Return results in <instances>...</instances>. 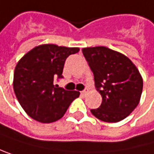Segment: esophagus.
Here are the masks:
<instances>
[{"instance_id":"34e87169","label":"esophagus","mask_w":154,"mask_h":154,"mask_svg":"<svg viewBox=\"0 0 154 154\" xmlns=\"http://www.w3.org/2000/svg\"><path fill=\"white\" fill-rule=\"evenodd\" d=\"M88 92V88H84V91H81V94H82V95H87Z\"/></svg>"}]
</instances>
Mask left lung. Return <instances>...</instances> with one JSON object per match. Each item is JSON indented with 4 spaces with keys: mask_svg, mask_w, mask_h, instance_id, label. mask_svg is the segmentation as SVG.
<instances>
[{
    "mask_svg": "<svg viewBox=\"0 0 154 154\" xmlns=\"http://www.w3.org/2000/svg\"><path fill=\"white\" fill-rule=\"evenodd\" d=\"M82 52L103 97L102 104L91 109V114L108 123L125 119L140 100L143 81L139 70L127 56L106 47L84 48Z\"/></svg>",
    "mask_w": 154,
    "mask_h": 154,
    "instance_id": "1",
    "label": "left lung"
}]
</instances>
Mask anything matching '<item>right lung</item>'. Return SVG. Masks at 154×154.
Returning a JSON list of instances; mask_svg holds the SVG:
<instances>
[{"mask_svg":"<svg viewBox=\"0 0 154 154\" xmlns=\"http://www.w3.org/2000/svg\"><path fill=\"white\" fill-rule=\"evenodd\" d=\"M79 48L54 44L39 45L17 63L14 74V91L22 108L40 123H51L66 114L73 100L79 96L75 91H66L54 85L63 79L66 58L79 52Z\"/></svg>","mask_w":154,"mask_h":154,"instance_id":"obj_1","label":"right lung"}]
</instances>
